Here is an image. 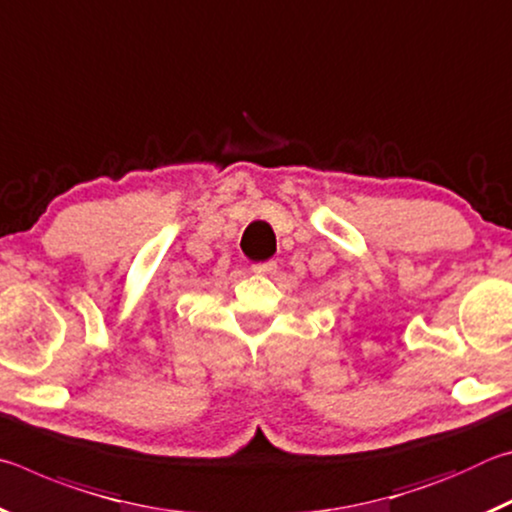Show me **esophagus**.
I'll list each match as a JSON object with an SVG mask.
<instances>
[{"mask_svg":"<svg viewBox=\"0 0 512 512\" xmlns=\"http://www.w3.org/2000/svg\"><path fill=\"white\" fill-rule=\"evenodd\" d=\"M255 273H275L277 271V262H273V259H268V262H259L253 266Z\"/></svg>","mask_w":512,"mask_h":512,"instance_id":"34e87169","label":"esophagus"}]
</instances>
